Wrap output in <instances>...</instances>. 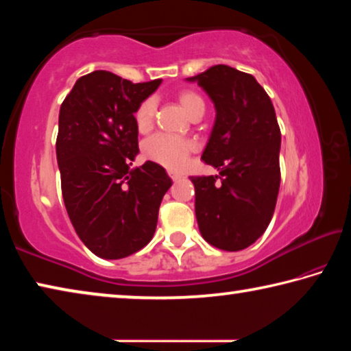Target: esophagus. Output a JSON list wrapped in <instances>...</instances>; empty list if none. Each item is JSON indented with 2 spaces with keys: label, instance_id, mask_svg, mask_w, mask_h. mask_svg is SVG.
Segmentation results:
<instances>
[{
  "label": "esophagus",
  "instance_id": "34e87169",
  "mask_svg": "<svg viewBox=\"0 0 351 351\" xmlns=\"http://www.w3.org/2000/svg\"><path fill=\"white\" fill-rule=\"evenodd\" d=\"M169 175H170V178H171V180H173V181H178V180H180V178L182 176L181 173H178V171H173V170H169Z\"/></svg>",
  "mask_w": 351,
  "mask_h": 351
}]
</instances>
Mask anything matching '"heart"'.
<instances>
[{"mask_svg":"<svg viewBox=\"0 0 351 351\" xmlns=\"http://www.w3.org/2000/svg\"><path fill=\"white\" fill-rule=\"evenodd\" d=\"M180 102L187 114L198 106L204 105L203 99L193 91L181 93ZM154 112H156V100L153 97L144 100L139 105L138 111H136V123H138L141 132H147L153 125ZM192 148L193 144L187 139L170 134H156L152 139H148L145 144V154L154 162L165 165L171 170H180L186 164V159Z\"/></svg>","mask_w":351,"mask_h":351,"instance_id":"obj_1","label":"heart"}]
</instances>
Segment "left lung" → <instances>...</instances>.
Listing matches in <instances>:
<instances>
[{"label":"left lung","mask_w":351,"mask_h":351,"mask_svg":"<svg viewBox=\"0 0 351 351\" xmlns=\"http://www.w3.org/2000/svg\"><path fill=\"white\" fill-rule=\"evenodd\" d=\"M215 106L201 159L215 176H190L199 232L212 246L241 251L268 228L280 187L282 134L268 94L251 74L217 64L189 77Z\"/></svg>","instance_id":"1"}]
</instances>
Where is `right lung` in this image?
Here are the masks:
<instances>
[{"instance_id": "obj_1", "label": "right lung", "mask_w": 351, "mask_h": 351, "mask_svg": "<svg viewBox=\"0 0 351 351\" xmlns=\"http://www.w3.org/2000/svg\"><path fill=\"white\" fill-rule=\"evenodd\" d=\"M161 82L132 83L94 71L60 106L56 148L63 201L77 235L100 258L128 257L156 230L171 180L156 162L136 169L132 162L139 153L134 112Z\"/></svg>"}]
</instances>
